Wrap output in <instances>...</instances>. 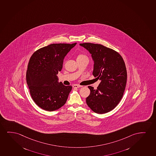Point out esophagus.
<instances>
[{"label": "esophagus", "mask_w": 156, "mask_h": 156, "mask_svg": "<svg viewBox=\"0 0 156 156\" xmlns=\"http://www.w3.org/2000/svg\"><path fill=\"white\" fill-rule=\"evenodd\" d=\"M73 88H80V87H82L81 86H80V85H73Z\"/></svg>", "instance_id": "34e87169"}]
</instances>
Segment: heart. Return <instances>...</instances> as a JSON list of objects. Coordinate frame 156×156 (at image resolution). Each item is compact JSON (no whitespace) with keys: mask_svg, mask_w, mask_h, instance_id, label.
Segmentation results:
<instances>
[{"mask_svg":"<svg viewBox=\"0 0 156 156\" xmlns=\"http://www.w3.org/2000/svg\"><path fill=\"white\" fill-rule=\"evenodd\" d=\"M85 57H86L85 56V55H78V56L77 57V58H85Z\"/></svg>","mask_w":156,"mask_h":156,"instance_id":"heart-1","label":"heart"}]
</instances>
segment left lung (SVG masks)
I'll return each instance as SVG.
<instances>
[{
    "mask_svg": "<svg viewBox=\"0 0 156 156\" xmlns=\"http://www.w3.org/2000/svg\"><path fill=\"white\" fill-rule=\"evenodd\" d=\"M80 45L91 54L93 75L101 80L96 89L88 86L87 105L96 113H106L117 105L123 95L127 80L125 63L119 53L102 45L84 43Z\"/></svg>",
    "mask_w": 156,
    "mask_h": 156,
    "instance_id": "8db88e82",
    "label": "left lung"
}]
</instances>
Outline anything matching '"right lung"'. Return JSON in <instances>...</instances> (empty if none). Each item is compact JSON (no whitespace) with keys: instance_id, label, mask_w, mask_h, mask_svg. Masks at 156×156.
Instances as JSON below:
<instances>
[{"instance_id":"add662e5","label":"right lung","mask_w":156,"mask_h":156,"mask_svg":"<svg viewBox=\"0 0 156 156\" xmlns=\"http://www.w3.org/2000/svg\"><path fill=\"white\" fill-rule=\"evenodd\" d=\"M76 44H51L37 50L30 57L27 84L33 101L44 110L54 111L66 103L72 86L59 83L57 75L62 70L65 57Z\"/></svg>"}]
</instances>
